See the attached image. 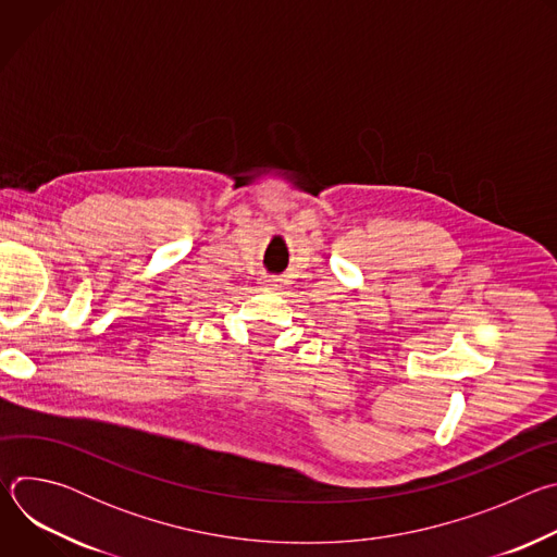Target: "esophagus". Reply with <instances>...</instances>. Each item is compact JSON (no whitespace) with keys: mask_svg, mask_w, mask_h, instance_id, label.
Wrapping results in <instances>:
<instances>
[{"mask_svg":"<svg viewBox=\"0 0 557 557\" xmlns=\"http://www.w3.org/2000/svg\"><path fill=\"white\" fill-rule=\"evenodd\" d=\"M269 282H271V286H275V288L280 286V280H269Z\"/></svg>","mask_w":557,"mask_h":557,"instance_id":"esophagus-1","label":"esophagus"}]
</instances>
